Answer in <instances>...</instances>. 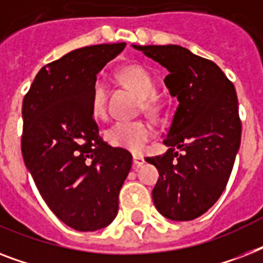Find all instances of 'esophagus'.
I'll return each mask as SVG.
<instances>
[{
	"label": "esophagus",
	"mask_w": 263,
	"mask_h": 263,
	"mask_svg": "<svg viewBox=\"0 0 263 263\" xmlns=\"http://www.w3.org/2000/svg\"><path fill=\"white\" fill-rule=\"evenodd\" d=\"M144 164V158L139 154H134V168H139Z\"/></svg>",
	"instance_id": "obj_1"
}]
</instances>
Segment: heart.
Returning a JSON list of instances; mask_svg holds the SVG:
<instances>
[{"label":"heart","instance_id":"heart-1","mask_svg":"<svg viewBox=\"0 0 263 263\" xmlns=\"http://www.w3.org/2000/svg\"><path fill=\"white\" fill-rule=\"evenodd\" d=\"M117 78L140 99V106L150 115H156L161 109V101L156 95V80L146 68L140 65H127L117 72ZM92 113L102 119L106 116V86L102 80H97L92 86ZM152 128L142 120L116 121L105 131V139L115 147L132 153H140L150 138Z\"/></svg>","mask_w":263,"mask_h":263}]
</instances>
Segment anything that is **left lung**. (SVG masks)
<instances>
[{"instance_id": "1", "label": "left lung", "mask_w": 263, "mask_h": 263, "mask_svg": "<svg viewBox=\"0 0 263 263\" xmlns=\"http://www.w3.org/2000/svg\"><path fill=\"white\" fill-rule=\"evenodd\" d=\"M132 47L168 71L165 86L179 101L168 152L146 158L160 173L153 200L169 220L191 221L216 203L232 172L241 138L236 91L216 64L185 47Z\"/></svg>"}]
</instances>
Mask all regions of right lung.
I'll return each instance as SVG.
<instances>
[{
    "instance_id": "obj_1",
    "label": "right lung",
    "mask_w": 263,
    "mask_h": 263,
    "mask_svg": "<svg viewBox=\"0 0 263 263\" xmlns=\"http://www.w3.org/2000/svg\"><path fill=\"white\" fill-rule=\"evenodd\" d=\"M125 43L86 46L47 64L23 99L22 153L39 194L68 227L92 232L119 212L131 153L99 136L92 117L97 73Z\"/></svg>"
}]
</instances>
